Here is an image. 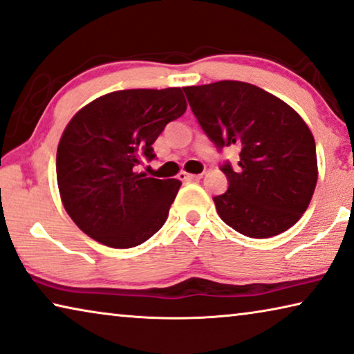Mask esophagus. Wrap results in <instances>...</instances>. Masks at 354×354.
Segmentation results:
<instances>
[{
    "instance_id": "obj_1",
    "label": "esophagus",
    "mask_w": 354,
    "mask_h": 354,
    "mask_svg": "<svg viewBox=\"0 0 354 354\" xmlns=\"http://www.w3.org/2000/svg\"><path fill=\"white\" fill-rule=\"evenodd\" d=\"M179 178H181V179H186V181H197V179L203 178V175H194V173L181 171V173H179Z\"/></svg>"
}]
</instances>
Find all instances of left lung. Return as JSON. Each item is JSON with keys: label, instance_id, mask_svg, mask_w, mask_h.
Instances as JSON below:
<instances>
[{"label": "left lung", "instance_id": "8db88e82", "mask_svg": "<svg viewBox=\"0 0 354 354\" xmlns=\"http://www.w3.org/2000/svg\"><path fill=\"white\" fill-rule=\"evenodd\" d=\"M183 89L211 142L241 148L238 168L221 167L228 178L227 192L214 197L222 221L257 239L287 232L306 212L318 179L315 140L304 120L245 82Z\"/></svg>", "mask_w": 354, "mask_h": 354}]
</instances>
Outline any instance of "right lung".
Instances as JSON below:
<instances>
[{
  "instance_id": "obj_1",
  "label": "right lung",
  "mask_w": 354,
  "mask_h": 354,
  "mask_svg": "<svg viewBox=\"0 0 354 354\" xmlns=\"http://www.w3.org/2000/svg\"><path fill=\"white\" fill-rule=\"evenodd\" d=\"M186 109L181 88H165L113 91L77 111L56 151V179L83 233L129 249L159 232L181 181L147 178L136 167L154 159L156 138Z\"/></svg>"
}]
</instances>
